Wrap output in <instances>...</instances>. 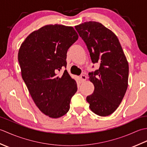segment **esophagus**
<instances>
[{
	"label": "esophagus",
	"mask_w": 147,
	"mask_h": 147,
	"mask_svg": "<svg viewBox=\"0 0 147 147\" xmlns=\"http://www.w3.org/2000/svg\"><path fill=\"white\" fill-rule=\"evenodd\" d=\"M80 78L81 82H84V81H85L86 80V76L85 75H84V74H82V75L80 76Z\"/></svg>",
	"instance_id": "esophagus-1"
}]
</instances>
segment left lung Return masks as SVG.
<instances>
[{"mask_svg": "<svg viewBox=\"0 0 147 147\" xmlns=\"http://www.w3.org/2000/svg\"><path fill=\"white\" fill-rule=\"evenodd\" d=\"M75 28L85 42L92 62L100 65L88 74L95 89L86 101L95 114L108 116L117 109L126 93L128 62L117 36L102 24L85 22Z\"/></svg>", "mask_w": 147, "mask_h": 147, "instance_id": "1", "label": "left lung"}]
</instances>
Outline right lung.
<instances>
[{
    "instance_id": "obj_1",
    "label": "right lung",
    "mask_w": 147,
    "mask_h": 147,
    "mask_svg": "<svg viewBox=\"0 0 147 147\" xmlns=\"http://www.w3.org/2000/svg\"><path fill=\"white\" fill-rule=\"evenodd\" d=\"M78 38L73 27L49 24L30 34L19 50L23 80L36 105L50 117L66 114L77 91L67 71L59 72L66 67L67 50Z\"/></svg>"
}]
</instances>
